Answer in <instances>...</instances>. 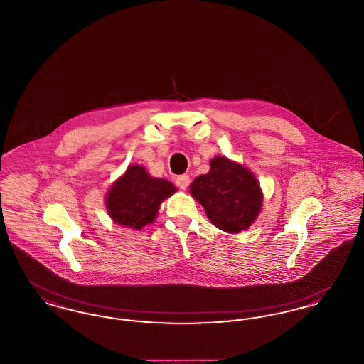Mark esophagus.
<instances>
[{
	"label": "esophagus",
	"instance_id": "1",
	"mask_svg": "<svg viewBox=\"0 0 364 364\" xmlns=\"http://www.w3.org/2000/svg\"><path fill=\"white\" fill-rule=\"evenodd\" d=\"M176 186H177L180 190H187V187L190 186V176H188V174L177 176V178H176Z\"/></svg>",
	"mask_w": 364,
	"mask_h": 364
}]
</instances>
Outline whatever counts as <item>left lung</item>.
<instances>
[{
    "instance_id": "obj_1",
    "label": "left lung",
    "mask_w": 364,
    "mask_h": 364,
    "mask_svg": "<svg viewBox=\"0 0 364 364\" xmlns=\"http://www.w3.org/2000/svg\"><path fill=\"white\" fill-rule=\"evenodd\" d=\"M190 193L203 206L210 223L226 233H240L252 225L263 202L255 174L223 156H214L208 173L191 183Z\"/></svg>"
}]
</instances>
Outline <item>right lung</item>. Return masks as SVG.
Segmentation results:
<instances>
[{
  "label": "right lung",
  "mask_w": 364,
  "mask_h": 364,
  "mask_svg": "<svg viewBox=\"0 0 364 364\" xmlns=\"http://www.w3.org/2000/svg\"><path fill=\"white\" fill-rule=\"evenodd\" d=\"M176 191L166 178L153 177L144 166L132 164L107 191L105 206L114 224L140 230L156 221L161 203Z\"/></svg>",
  "instance_id": "add662e5"
}]
</instances>
